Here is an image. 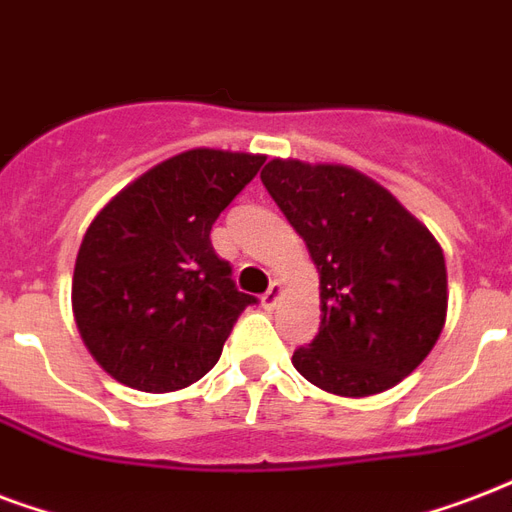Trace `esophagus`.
Returning a JSON list of instances; mask_svg holds the SVG:
<instances>
[{
    "label": "esophagus",
    "mask_w": 512,
    "mask_h": 512,
    "mask_svg": "<svg viewBox=\"0 0 512 512\" xmlns=\"http://www.w3.org/2000/svg\"><path fill=\"white\" fill-rule=\"evenodd\" d=\"M279 292H282V287L273 282L271 287H268V290L263 292V298H260V300H263V308H273V306H276V300H279Z\"/></svg>",
    "instance_id": "obj_1"
}]
</instances>
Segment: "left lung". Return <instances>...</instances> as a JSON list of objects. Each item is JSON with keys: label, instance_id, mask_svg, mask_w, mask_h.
Listing matches in <instances>:
<instances>
[{"label": "left lung", "instance_id": "1", "mask_svg": "<svg viewBox=\"0 0 512 512\" xmlns=\"http://www.w3.org/2000/svg\"><path fill=\"white\" fill-rule=\"evenodd\" d=\"M260 179L319 271V333L295 349L292 365L333 395L395 386L446 325L438 241L395 195L346 166L271 161Z\"/></svg>", "mask_w": 512, "mask_h": 512}]
</instances>
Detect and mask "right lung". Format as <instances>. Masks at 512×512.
<instances>
[{
    "instance_id": "1",
    "label": "right lung",
    "mask_w": 512,
    "mask_h": 512,
    "mask_svg": "<svg viewBox=\"0 0 512 512\" xmlns=\"http://www.w3.org/2000/svg\"><path fill=\"white\" fill-rule=\"evenodd\" d=\"M263 155L190 150L109 201L74 263L77 330L101 368L139 392H174L217 365L257 303L212 247V225L255 179Z\"/></svg>"
}]
</instances>
